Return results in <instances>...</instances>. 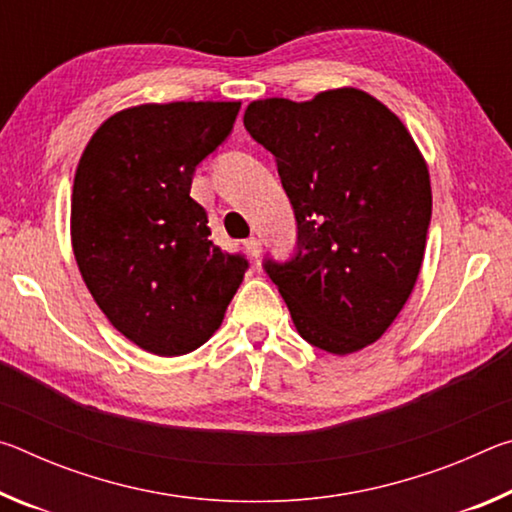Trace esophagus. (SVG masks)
Listing matches in <instances>:
<instances>
[{
  "label": "esophagus",
  "instance_id": "obj_1",
  "mask_svg": "<svg viewBox=\"0 0 512 512\" xmlns=\"http://www.w3.org/2000/svg\"><path fill=\"white\" fill-rule=\"evenodd\" d=\"M244 248H246V253L253 257V259H257L259 255H262V244H259V239H255V237L246 239L244 241Z\"/></svg>",
  "mask_w": 512,
  "mask_h": 512
}]
</instances>
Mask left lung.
Listing matches in <instances>:
<instances>
[{
    "mask_svg": "<svg viewBox=\"0 0 512 512\" xmlns=\"http://www.w3.org/2000/svg\"><path fill=\"white\" fill-rule=\"evenodd\" d=\"M244 126L275 155L296 212V257L264 268L298 334L339 357L368 348L406 305L424 259L431 183L418 144L357 88L253 101Z\"/></svg>",
    "mask_w": 512,
    "mask_h": 512,
    "instance_id": "1",
    "label": "left lung"
}]
</instances>
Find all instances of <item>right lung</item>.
I'll list each match as a JSON object with an SVG mask.
<instances>
[{
  "label": "right lung",
  "instance_id": "obj_1",
  "mask_svg": "<svg viewBox=\"0 0 512 512\" xmlns=\"http://www.w3.org/2000/svg\"><path fill=\"white\" fill-rule=\"evenodd\" d=\"M239 101L142 103L90 137L72 192V248L94 302L158 357L221 327L248 262L212 244L192 176L230 135Z\"/></svg>",
  "mask_w": 512,
  "mask_h": 512
}]
</instances>
